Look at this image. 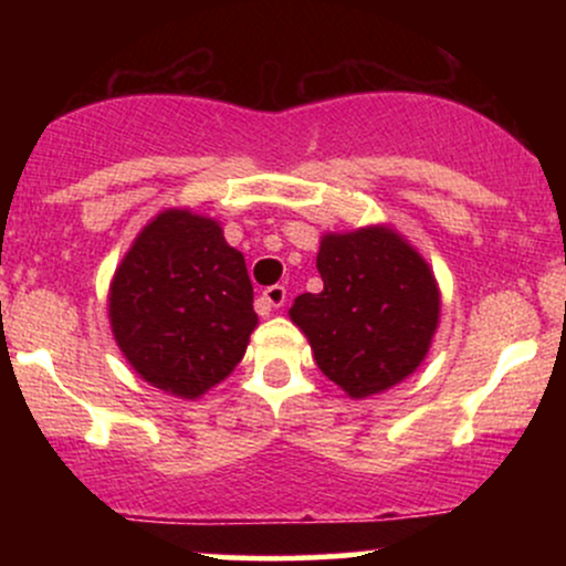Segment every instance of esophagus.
Wrapping results in <instances>:
<instances>
[{
  "mask_svg": "<svg viewBox=\"0 0 566 566\" xmlns=\"http://www.w3.org/2000/svg\"><path fill=\"white\" fill-rule=\"evenodd\" d=\"M284 301H287V290H284L282 284H274V287H265L263 295H261V303H263L265 311L282 308Z\"/></svg>",
  "mask_w": 566,
  "mask_h": 566,
  "instance_id": "esophagus-1",
  "label": "esophagus"
}]
</instances>
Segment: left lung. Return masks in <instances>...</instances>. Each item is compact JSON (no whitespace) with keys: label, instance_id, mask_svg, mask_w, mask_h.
Returning <instances> with one entry per match:
<instances>
[{"label":"left lung","instance_id":"obj_1","mask_svg":"<svg viewBox=\"0 0 566 566\" xmlns=\"http://www.w3.org/2000/svg\"><path fill=\"white\" fill-rule=\"evenodd\" d=\"M324 290L295 297L290 319L316 365L354 399L412 375L431 348L441 295L433 271L401 233L367 226L324 233L316 255Z\"/></svg>","mask_w":566,"mask_h":566}]
</instances>
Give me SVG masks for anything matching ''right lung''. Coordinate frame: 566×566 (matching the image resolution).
<instances>
[{
  "mask_svg": "<svg viewBox=\"0 0 566 566\" xmlns=\"http://www.w3.org/2000/svg\"><path fill=\"white\" fill-rule=\"evenodd\" d=\"M108 319L143 380L199 399L229 378L258 327L244 255L226 242L218 220L159 212L116 269Z\"/></svg>",
  "mask_w": 566,
  "mask_h": 566,
  "instance_id": "add662e5",
  "label": "right lung"
}]
</instances>
